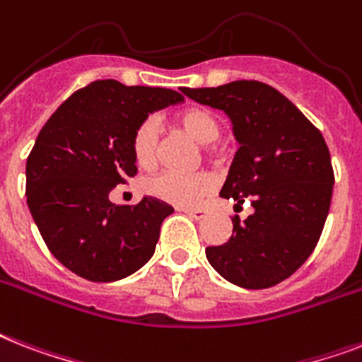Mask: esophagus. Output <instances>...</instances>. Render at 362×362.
I'll return each mask as SVG.
<instances>
[{"label": "esophagus", "instance_id": "1", "mask_svg": "<svg viewBox=\"0 0 362 362\" xmlns=\"http://www.w3.org/2000/svg\"><path fill=\"white\" fill-rule=\"evenodd\" d=\"M182 211H186L187 216L197 219V221H201V219H204L208 216V210H204V208H184Z\"/></svg>", "mask_w": 362, "mask_h": 362}]
</instances>
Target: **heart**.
Wrapping results in <instances>:
<instances>
[{"label":"heart","mask_w":362,"mask_h":362,"mask_svg":"<svg viewBox=\"0 0 362 362\" xmlns=\"http://www.w3.org/2000/svg\"><path fill=\"white\" fill-rule=\"evenodd\" d=\"M178 124L199 143L208 145L219 137V124L210 111L202 107H189L178 115ZM132 154L135 163L143 169H154L160 160V130L154 119H145L132 135ZM211 180L206 175L165 171L146 182V191L152 197L175 206H195L210 193Z\"/></svg>","instance_id":"obj_1"}]
</instances>
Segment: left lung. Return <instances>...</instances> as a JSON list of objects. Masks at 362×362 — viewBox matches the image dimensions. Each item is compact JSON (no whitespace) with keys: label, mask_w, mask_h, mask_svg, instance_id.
Instances as JSON below:
<instances>
[{"label":"left lung","mask_w":362,"mask_h":362,"mask_svg":"<svg viewBox=\"0 0 362 362\" xmlns=\"http://www.w3.org/2000/svg\"><path fill=\"white\" fill-rule=\"evenodd\" d=\"M182 93L228 115L238 148L223 199L252 214L232 217V236L206 258L223 279L260 290L288 279L310 257L327 219L333 165L324 135L277 89L240 79Z\"/></svg>","instance_id":"8db88e82"}]
</instances>
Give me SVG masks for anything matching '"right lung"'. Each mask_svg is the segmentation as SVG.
<instances>
[{
	"label": "right lung",
	"mask_w": 362,
	"mask_h": 362,
	"mask_svg": "<svg viewBox=\"0 0 362 362\" xmlns=\"http://www.w3.org/2000/svg\"><path fill=\"white\" fill-rule=\"evenodd\" d=\"M182 100L171 89L98 79L64 100L42 126L25 163L28 206L49 252L79 277L119 281L154 255L173 206L152 197L117 206L110 193L137 175L135 128Z\"/></svg>",
	"instance_id": "obj_1"
}]
</instances>
